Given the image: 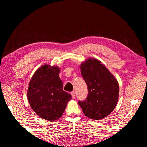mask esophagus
Wrapping results in <instances>:
<instances>
[{
    "mask_svg": "<svg viewBox=\"0 0 147 147\" xmlns=\"http://www.w3.org/2000/svg\"><path fill=\"white\" fill-rule=\"evenodd\" d=\"M71 95H72V97L73 99L75 98V92L74 91L71 92Z\"/></svg>",
    "mask_w": 147,
    "mask_h": 147,
    "instance_id": "esophagus-1",
    "label": "esophagus"
}]
</instances>
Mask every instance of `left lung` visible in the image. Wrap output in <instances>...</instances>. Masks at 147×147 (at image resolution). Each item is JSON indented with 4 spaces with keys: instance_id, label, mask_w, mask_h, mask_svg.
<instances>
[{
    "instance_id": "1",
    "label": "left lung",
    "mask_w": 147,
    "mask_h": 147,
    "mask_svg": "<svg viewBox=\"0 0 147 147\" xmlns=\"http://www.w3.org/2000/svg\"><path fill=\"white\" fill-rule=\"evenodd\" d=\"M81 74L85 81L88 94L83 101H78L84 114L92 119L107 117L114 110L118 100L117 80L101 62L89 58L80 65Z\"/></svg>"
}]
</instances>
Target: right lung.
Returning a JSON list of instances; mask_svg holds the SVG:
<instances>
[{"label": "right lung", "mask_w": 147, "mask_h": 147, "mask_svg": "<svg viewBox=\"0 0 147 147\" xmlns=\"http://www.w3.org/2000/svg\"><path fill=\"white\" fill-rule=\"evenodd\" d=\"M59 72L58 67L45 64L35 71L29 84L27 95L31 108L49 121L61 118L72 99L71 95L63 90Z\"/></svg>", "instance_id": "add662e5"}]
</instances>
